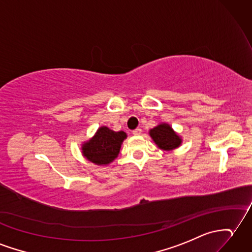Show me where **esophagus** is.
Instances as JSON below:
<instances>
[{"mask_svg": "<svg viewBox=\"0 0 252 252\" xmlns=\"http://www.w3.org/2000/svg\"><path fill=\"white\" fill-rule=\"evenodd\" d=\"M133 134L134 135H140V134H142V128H139V127L135 128V130L133 131Z\"/></svg>", "mask_w": 252, "mask_h": 252, "instance_id": "esophagus-1", "label": "esophagus"}]
</instances>
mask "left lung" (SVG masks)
I'll use <instances>...</instances> for the list:
<instances>
[{"mask_svg":"<svg viewBox=\"0 0 252 252\" xmlns=\"http://www.w3.org/2000/svg\"><path fill=\"white\" fill-rule=\"evenodd\" d=\"M149 135L162 150H173L179 147L183 139L167 124H160L149 131Z\"/></svg>","mask_w":252,"mask_h":252,"instance_id":"1","label":"left lung"}]
</instances>
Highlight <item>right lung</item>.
<instances>
[{
	"label": "right lung",
	"mask_w": 252,
	"mask_h": 252,
	"mask_svg": "<svg viewBox=\"0 0 252 252\" xmlns=\"http://www.w3.org/2000/svg\"><path fill=\"white\" fill-rule=\"evenodd\" d=\"M126 138V133L124 131L115 132L107 126H101L94 136L83 144L81 150L88 161L96 165H107L118 157Z\"/></svg>",
	"instance_id": "obj_1"
}]
</instances>
